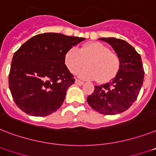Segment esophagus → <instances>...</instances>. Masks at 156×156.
Returning a JSON list of instances; mask_svg holds the SVG:
<instances>
[{
    "instance_id": "obj_1",
    "label": "esophagus",
    "mask_w": 156,
    "mask_h": 156,
    "mask_svg": "<svg viewBox=\"0 0 156 156\" xmlns=\"http://www.w3.org/2000/svg\"><path fill=\"white\" fill-rule=\"evenodd\" d=\"M75 83L76 84L79 85V86H82V85L84 84V82H82V81H80V80H78V79H75Z\"/></svg>"
}]
</instances>
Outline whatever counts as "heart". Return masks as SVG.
Wrapping results in <instances>:
<instances>
[{
    "label": "heart",
    "mask_w": 156,
    "mask_h": 156,
    "mask_svg": "<svg viewBox=\"0 0 156 156\" xmlns=\"http://www.w3.org/2000/svg\"><path fill=\"white\" fill-rule=\"evenodd\" d=\"M64 60L73 74L84 67L87 62L88 67L78 72V76L83 79H97L101 83L112 80L120 69V60L117 54L97 41L87 43L79 50L75 48L69 49L66 53Z\"/></svg>",
    "instance_id": "b5f03b06"
}]
</instances>
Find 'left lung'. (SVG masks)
<instances>
[{
    "label": "left lung",
    "instance_id": "8db88e82",
    "mask_svg": "<svg viewBox=\"0 0 156 156\" xmlns=\"http://www.w3.org/2000/svg\"><path fill=\"white\" fill-rule=\"evenodd\" d=\"M112 46L120 60V69L115 78L104 85L95 86L87 102L102 115H116L126 111L137 99L144 78L141 56L135 48L122 39L101 37Z\"/></svg>",
    "mask_w": 156,
    "mask_h": 156
}]
</instances>
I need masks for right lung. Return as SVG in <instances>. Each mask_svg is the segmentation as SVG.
I'll return each mask as SVG.
<instances>
[{"mask_svg":"<svg viewBox=\"0 0 156 156\" xmlns=\"http://www.w3.org/2000/svg\"><path fill=\"white\" fill-rule=\"evenodd\" d=\"M84 37L56 33L37 34L12 57L9 90L16 106L33 116H46L64 102L75 79L65 64V54Z\"/></svg>","mask_w":156,"mask_h":156,"instance_id":"right-lung-1","label":"right lung"}]
</instances>
